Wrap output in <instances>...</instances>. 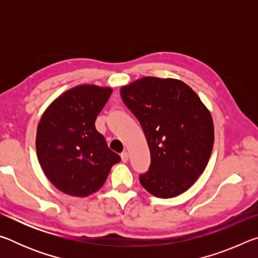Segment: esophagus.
<instances>
[{"label":"esophagus","mask_w":258,"mask_h":258,"mask_svg":"<svg viewBox=\"0 0 258 258\" xmlns=\"http://www.w3.org/2000/svg\"><path fill=\"white\" fill-rule=\"evenodd\" d=\"M120 158H121V161H123V163H126V161L128 160V152H127V151L121 152V154H120Z\"/></svg>","instance_id":"obj_1"}]
</instances>
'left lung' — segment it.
Returning a JSON list of instances; mask_svg holds the SVG:
<instances>
[{"label":"left lung","mask_w":258,"mask_h":258,"mask_svg":"<svg viewBox=\"0 0 258 258\" xmlns=\"http://www.w3.org/2000/svg\"><path fill=\"white\" fill-rule=\"evenodd\" d=\"M120 95L150 149L149 171L140 175V183L159 198L186 191L212 155L211 112L190 86L173 78L143 77L121 87Z\"/></svg>","instance_id":"1"}]
</instances>
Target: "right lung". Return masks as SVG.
<instances>
[{"label": "right lung", "mask_w": 258, "mask_h": 258, "mask_svg": "<svg viewBox=\"0 0 258 258\" xmlns=\"http://www.w3.org/2000/svg\"><path fill=\"white\" fill-rule=\"evenodd\" d=\"M112 92L109 87L80 85L52 102L38 123L37 158L56 189L86 197L106 182L120 157L109 149L95 119Z\"/></svg>", "instance_id": "1"}]
</instances>
